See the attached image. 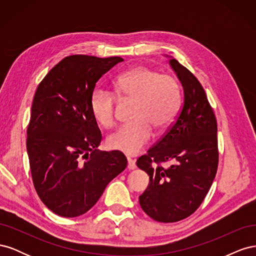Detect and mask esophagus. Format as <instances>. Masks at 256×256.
Instances as JSON below:
<instances>
[{
	"label": "esophagus",
	"instance_id": "esophagus-1",
	"mask_svg": "<svg viewBox=\"0 0 256 256\" xmlns=\"http://www.w3.org/2000/svg\"><path fill=\"white\" fill-rule=\"evenodd\" d=\"M136 168V160L128 157V168L129 170H134Z\"/></svg>",
	"mask_w": 256,
	"mask_h": 256
}]
</instances>
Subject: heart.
Listing matches in <instances>:
<instances>
[{
    "label": "heart",
    "mask_w": 256,
    "mask_h": 256,
    "mask_svg": "<svg viewBox=\"0 0 256 256\" xmlns=\"http://www.w3.org/2000/svg\"><path fill=\"white\" fill-rule=\"evenodd\" d=\"M115 94L122 100L134 102L131 120L108 138L111 150L136 154L150 142L152 128L166 129L180 111V88L173 76L160 74L147 66H136L114 81ZM90 111L104 129L116 122V98L110 92L96 90L90 96Z\"/></svg>",
    "instance_id": "obj_1"
}]
</instances>
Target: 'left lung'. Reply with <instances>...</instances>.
Listing matches in <instances>:
<instances>
[{"label":"left lung","mask_w":256,"mask_h":256,"mask_svg":"<svg viewBox=\"0 0 256 256\" xmlns=\"http://www.w3.org/2000/svg\"><path fill=\"white\" fill-rule=\"evenodd\" d=\"M184 88V102L175 120L136 166L150 176L140 196L144 212L157 222L188 218L202 204L219 164L216 120L202 84L188 68L170 60ZM174 164L164 168L162 163Z\"/></svg>","instance_id":"obj_1"}]
</instances>
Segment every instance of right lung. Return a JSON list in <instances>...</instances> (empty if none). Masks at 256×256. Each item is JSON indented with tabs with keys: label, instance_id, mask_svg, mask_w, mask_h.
Segmentation results:
<instances>
[{
	"label": "right lung",
	"instance_id": "right-lung-1",
	"mask_svg": "<svg viewBox=\"0 0 256 256\" xmlns=\"http://www.w3.org/2000/svg\"><path fill=\"white\" fill-rule=\"evenodd\" d=\"M122 60L69 56L38 84L26 150L37 194L58 216L74 218L88 212L127 166L122 152L96 150L102 136L90 104L96 82Z\"/></svg>",
	"mask_w": 256,
	"mask_h": 256
}]
</instances>
